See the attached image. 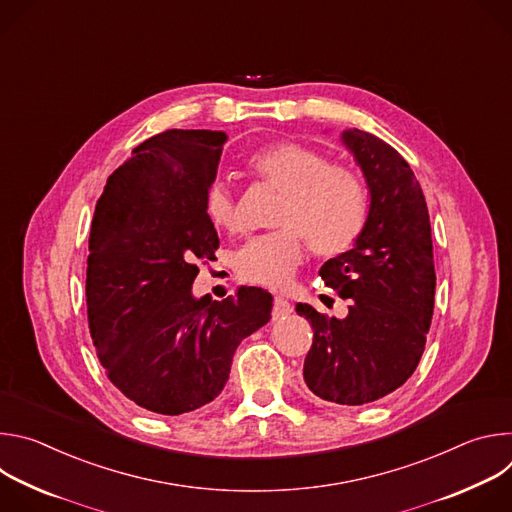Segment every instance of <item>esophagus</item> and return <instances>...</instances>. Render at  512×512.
<instances>
[{
	"label": "esophagus",
	"mask_w": 512,
	"mask_h": 512,
	"mask_svg": "<svg viewBox=\"0 0 512 512\" xmlns=\"http://www.w3.org/2000/svg\"><path fill=\"white\" fill-rule=\"evenodd\" d=\"M291 310H294V308H291V304L287 300L275 296V300H273V318H283V316L291 314Z\"/></svg>",
	"instance_id": "obj_1"
}]
</instances>
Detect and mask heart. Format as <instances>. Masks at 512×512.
Returning a JSON list of instances; mask_svg holds the SVG:
<instances>
[{"label":"heart","instance_id":"b5f03b06","mask_svg":"<svg viewBox=\"0 0 512 512\" xmlns=\"http://www.w3.org/2000/svg\"><path fill=\"white\" fill-rule=\"evenodd\" d=\"M251 172L281 192L275 231L249 239L235 257L241 279L283 289L302 265L306 239L316 255L338 257L354 247L367 225L369 192L358 172L298 141L265 145L249 158ZM208 223L237 235L243 221L235 198L223 182H212L202 198Z\"/></svg>","mask_w":512,"mask_h":512}]
</instances>
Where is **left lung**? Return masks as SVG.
I'll use <instances>...</instances> for the list:
<instances>
[{
  "instance_id": "8db88e82",
  "label": "left lung",
  "mask_w": 512,
  "mask_h": 512,
  "mask_svg": "<svg viewBox=\"0 0 512 512\" xmlns=\"http://www.w3.org/2000/svg\"><path fill=\"white\" fill-rule=\"evenodd\" d=\"M342 137L371 188L354 249L320 269L324 283L350 300L348 316L326 318L308 304L296 312L314 330L304 360L310 391L338 405H364L417 369L433 316L435 267L425 196L409 164L373 133L350 129Z\"/></svg>"
}]
</instances>
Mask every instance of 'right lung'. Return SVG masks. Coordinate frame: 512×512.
Listing matches in <instances>:
<instances>
[{
	"instance_id": "obj_1",
	"label": "right lung",
	"mask_w": 512,
	"mask_h": 512,
	"mask_svg": "<svg viewBox=\"0 0 512 512\" xmlns=\"http://www.w3.org/2000/svg\"><path fill=\"white\" fill-rule=\"evenodd\" d=\"M225 133L168 129L145 139L97 200L87 259V316L107 379L135 405L180 415L229 381L243 338L271 320L273 298L194 300L196 261L218 237L202 210Z\"/></svg>"
}]
</instances>
